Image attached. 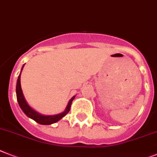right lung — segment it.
Masks as SVG:
<instances>
[{"label": "right lung", "mask_w": 157, "mask_h": 157, "mask_svg": "<svg viewBox=\"0 0 157 157\" xmlns=\"http://www.w3.org/2000/svg\"><path fill=\"white\" fill-rule=\"evenodd\" d=\"M25 64L23 65L22 68H21V71L23 70V67H24ZM21 71L20 75L18 76L17 82V86H16V93H17V99L18 104L20 106V107L21 108V110L23 111L25 115L29 118L33 120L34 121L39 124H42V125H50V124H54V123L58 122V120H60L62 118L64 117L66 115H67L68 112L70 111L71 109V106L72 101L74 100L75 97L73 96L71 99V100L69 101V103L67 104L66 109L63 112L60 114H58V115H54V116H44V115H41V114L38 113L37 111L33 110L32 107H30L29 106V104L27 103V102L25 101V99L24 94L22 93V90H21Z\"/></svg>", "instance_id": "obj_1"}]
</instances>
